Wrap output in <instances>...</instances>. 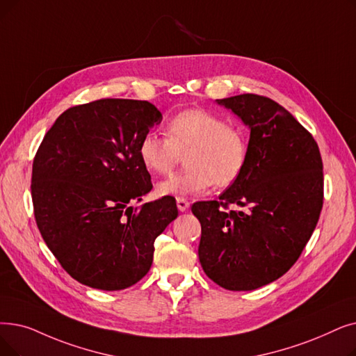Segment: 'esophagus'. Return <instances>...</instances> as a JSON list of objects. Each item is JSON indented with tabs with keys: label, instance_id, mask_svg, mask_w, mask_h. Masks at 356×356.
<instances>
[{
	"label": "esophagus",
	"instance_id": "esophagus-1",
	"mask_svg": "<svg viewBox=\"0 0 356 356\" xmlns=\"http://www.w3.org/2000/svg\"><path fill=\"white\" fill-rule=\"evenodd\" d=\"M176 204H177V208H179V211L180 212H184V211H188L189 209V200L188 199H184V197H176Z\"/></svg>",
	"mask_w": 356,
	"mask_h": 356
}]
</instances>
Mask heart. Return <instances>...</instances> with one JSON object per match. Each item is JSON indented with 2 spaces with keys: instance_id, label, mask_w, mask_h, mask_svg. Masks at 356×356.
Here are the masks:
<instances>
[{
  "instance_id": "b5f03b06",
  "label": "heart",
  "mask_w": 356,
  "mask_h": 356,
  "mask_svg": "<svg viewBox=\"0 0 356 356\" xmlns=\"http://www.w3.org/2000/svg\"><path fill=\"white\" fill-rule=\"evenodd\" d=\"M183 154L186 167L159 184L160 195H195L213 184L231 186L245 168L249 138L220 115L186 109L167 120L165 136L149 131L138 144L143 165L154 175L172 172Z\"/></svg>"
}]
</instances>
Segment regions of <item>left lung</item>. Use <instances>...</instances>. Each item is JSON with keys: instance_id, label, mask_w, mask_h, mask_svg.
<instances>
[{"instance_id": "1", "label": "left lung", "mask_w": 356, "mask_h": 356, "mask_svg": "<svg viewBox=\"0 0 356 356\" xmlns=\"http://www.w3.org/2000/svg\"><path fill=\"white\" fill-rule=\"evenodd\" d=\"M218 103L250 128L249 159L218 200L192 205L202 227L197 254L215 284L252 291L286 273L310 240L323 208V161L313 135L272 99L247 92Z\"/></svg>"}]
</instances>
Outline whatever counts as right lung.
<instances>
[{
    "label": "right lung",
    "instance_id": "obj_1",
    "mask_svg": "<svg viewBox=\"0 0 356 356\" xmlns=\"http://www.w3.org/2000/svg\"><path fill=\"white\" fill-rule=\"evenodd\" d=\"M161 113L147 100L72 106L44 134L32 167L40 234L75 281L119 291L148 273L154 241L177 218L173 196L132 208L152 189L138 144Z\"/></svg>",
    "mask_w": 356,
    "mask_h": 356
}]
</instances>
